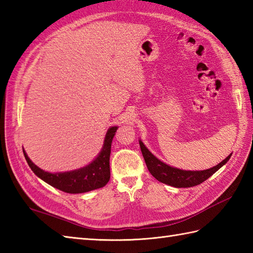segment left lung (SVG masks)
I'll return each instance as SVG.
<instances>
[{"instance_id": "obj_1", "label": "left lung", "mask_w": 253, "mask_h": 253, "mask_svg": "<svg viewBox=\"0 0 253 253\" xmlns=\"http://www.w3.org/2000/svg\"><path fill=\"white\" fill-rule=\"evenodd\" d=\"M139 144H140L143 159L146 161L147 168L150 173H151V175L155 179L163 182V184L176 188H188L200 185L201 182L207 180L210 176H212L216 170L221 169L224 164H226L227 161L232 157V154H229L221 163H218L216 166H214V168H211L209 169L184 170L176 168H171V166L163 163L162 161H160L158 158H155L147 149V147L144 146L141 140H139Z\"/></svg>"}]
</instances>
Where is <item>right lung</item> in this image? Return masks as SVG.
Here are the masks:
<instances>
[{
	"mask_svg": "<svg viewBox=\"0 0 253 253\" xmlns=\"http://www.w3.org/2000/svg\"><path fill=\"white\" fill-rule=\"evenodd\" d=\"M117 130V126L111 127L107 130L103 148L92 162L84 168L64 171V173H49L38 168L35 163L31 162L28 155L24 151L25 159L28 163L29 168L32 171L44 180L46 184L56 188L67 193H84L91 190L98 189V188L104 187L110 180L111 171H110V155H111V146L112 140L115 136Z\"/></svg>",
	"mask_w": 253,
	"mask_h": 253,
	"instance_id": "obj_1",
	"label": "right lung"
}]
</instances>
